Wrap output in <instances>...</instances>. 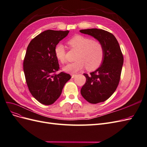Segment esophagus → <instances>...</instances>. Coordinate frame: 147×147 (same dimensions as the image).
<instances>
[{
	"instance_id": "34e87169",
	"label": "esophagus",
	"mask_w": 147,
	"mask_h": 147,
	"mask_svg": "<svg viewBox=\"0 0 147 147\" xmlns=\"http://www.w3.org/2000/svg\"><path fill=\"white\" fill-rule=\"evenodd\" d=\"M71 77H72V78H74V77H76V74H72V75H71Z\"/></svg>"
}]
</instances>
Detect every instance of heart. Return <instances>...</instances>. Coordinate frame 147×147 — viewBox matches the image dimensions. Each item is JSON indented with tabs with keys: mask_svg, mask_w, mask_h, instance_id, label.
Segmentation results:
<instances>
[{
	"mask_svg": "<svg viewBox=\"0 0 147 147\" xmlns=\"http://www.w3.org/2000/svg\"><path fill=\"white\" fill-rule=\"evenodd\" d=\"M68 44L70 48L77 49L78 51L75 62L65 65L63 70L66 72L74 74L82 70L86 66L88 70H94L100 67L104 58V49L98 40L90 37L77 35L70 38ZM55 55L61 63L66 61V50L61 43H58L55 48Z\"/></svg>",
	"mask_w": 147,
	"mask_h": 147,
	"instance_id": "obj_1",
	"label": "heart"
}]
</instances>
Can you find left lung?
Wrapping results in <instances>:
<instances>
[{"instance_id":"1","label":"left lung","mask_w":147,"mask_h":147,"mask_svg":"<svg viewBox=\"0 0 147 147\" xmlns=\"http://www.w3.org/2000/svg\"><path fill=\"white\" fill-rule=\"evenodd\" d=\"M80 32L99 41L105 52L99 67L90 75L83 74L86 81L81 89V94L91 104L104 102L113 94L119 82L124 61L121 48L114 35L103 29H82Z\"/></svg>"}]
</instances>
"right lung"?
<instances>
[{
  "mask_svg": "<svg viewBox=\"0 0 147 147\" xmlns=\"http://www.w3.org/2000/svg\"><path fill=\"white\" fill-rule=\"evenodd\" d=\"M69 30H47L29 43L23 62V70L29 90L34 98L44 105H51L59 98L65 85L71 78L61 72L55 48L65 38Z\"/></svg>",
  "mask_w": 147,
  "mask_h": 147,
  "instance_id": "add662e5",
  "label": "right lung"
}]
</instances>
